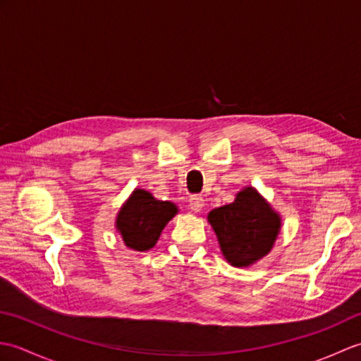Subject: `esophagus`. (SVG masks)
Here are the masks:
<instances>
[{
	"mask_svg": "<svg viewBox=\"0 0 361 361\" xmlns=\"http://www.w3.org/2000/svg\"><path fill=\"white\" fill-rule=\"evenodd\" d=\"M189 206H190V211H192V212H200L203 209V206H204V200L202 197L194 195V197H190Z\"/></svg>",
	"mask_w": 361,
	"mask_h": 361,
	"instance_id": "obj_1",
	"label": "esophagus"
}]
</instances>
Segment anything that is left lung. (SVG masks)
I'll return each instance as SVG.
<instances>
[{
  "instance_id": "8db88e82",
  "label": "left lung",
  "mask_w": 361,
  "mask_h": 361,
  "mask_svg": "<svg viewBox=\"0 0 361 361\" xmlns=\"http://www.w3.org/2000/svg\"><path fill=\"white\" fill-rule=\"evenodd\" d=\"M226 262L242 268L256 264L274 247L282 226L279 212L252 186L235 194L233 203L208 214Z\"/></svg>"
}]
</instances>
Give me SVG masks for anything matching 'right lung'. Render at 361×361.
Instances as JSON below:
<instances>
[{
	"instance_id": "add662e5",
	"label": "right lung",
	"mask_w": 361,
	"mask_h": 361,
	"mask_svg": "<svg viewBox=\"0 0 361 361\" xmlns=\"http://www.w3.org/2000/svg\"><path fill=\"white\" fill-rule=\"evenodd\" d=\"M176 214L175 203L157 200L145 189H135L121 206L114 225L127 248L142 252L155 247L164 226Z\"/></svg>"
}]
</instances>
